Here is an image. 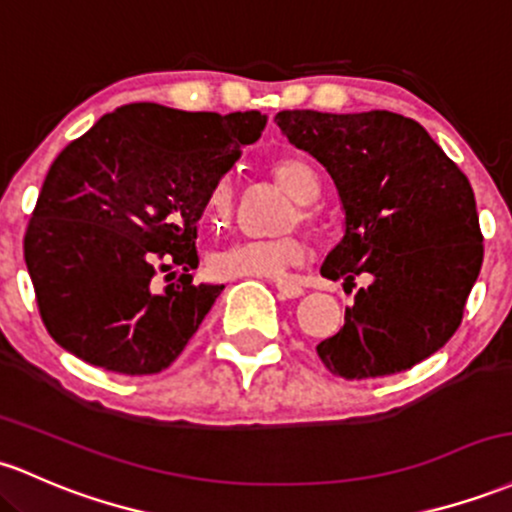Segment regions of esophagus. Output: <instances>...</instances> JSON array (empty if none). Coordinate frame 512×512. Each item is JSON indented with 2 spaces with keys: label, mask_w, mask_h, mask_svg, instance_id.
I'll return each mask as SVG.
<instances>
[{
  "label": "esophagus",
  "mask_w": 512,
  "mask_h": 512,
  "mask_svg": "<svg viewBox=\"0 0 512 512\" xmlns=\"http://www.w3.org/2000/svg\"><path fill=\"white\" fill-rule=\"evenodd\" d=\"M277 291L282 299H299L303 294V289L299 284H291V282H277Z\"/></svg>",
  "instance_id": "obj_1"
}]
</instances>
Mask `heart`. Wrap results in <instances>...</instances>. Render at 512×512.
I'll return each instance as SVG.
<instances>
[{
    "label": "heart",
    "mask_w": 512,
    "mask_h": 512,
    "mask_svg": "<svg viewBox=\"0 0 512 512\" xmlns=\"http://www.w3.org/2000/svg\"><path fill=\"white\" fill-rule=\"evenodd\" d=\"M274 182L296 201V211L289 213L284 228H291L296 221L306 228H318V213L313 211V201L320 196V179L316 170L301 157H277L269 165ZM238 194L228 174L218 177L204 196V216L213 226H226L235 213ZM308 247L299 235H277V238L238 240L213 252L211 269L221 279H282L296 265L306 260Z\"/></svg>",
    "instance_id": "b5f03b06"
}]
</instances>
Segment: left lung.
<instances>
[{"label": "left lung", "instance_id": "8db88e82", "mask_svg": "<svg viewBox=\"0 0 512 512\" xmlns=\"http://www.w3.org/2000/svg\"><path fill=\"white\" fill-rule=\"evenodd\" d=\"M291 145L328 170L345 209V238L320 274L372 284L345 325L316 347L347 381L391 376L435 355L462 325L484 262L474 189L418 121L393 111H279Z\"/></svg>", "mask_w": 512, "mask_h": 512}]
</instances>
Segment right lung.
<instances>
[{"label": "right lung", "mask_w": 512, "mask_h": 512, "mask_svg": "<svg viewBox=\"0 0 512 512\" xmlns=\"http://www.w3.org/2000/svg\"><path fill=\"white\" fill-rule=\"evenodd\" d=\"M265 123L260 111L128 104L72 140L50 165L24 235L50 338L106 372L170 367L223 291L189 274L199 267L204 196Z\"/></svg>", "instance_id": "1"}]
</instances>
